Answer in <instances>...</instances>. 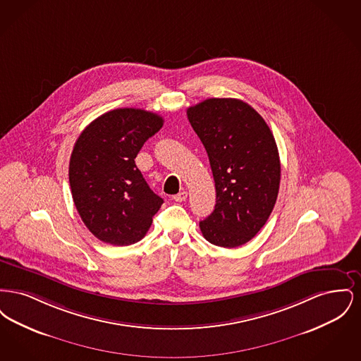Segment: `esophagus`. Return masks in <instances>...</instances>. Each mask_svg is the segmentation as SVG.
Masks as SVG:
<instances>
[{"label": "esophagus", "instance_id": "34e87169", "mask_svg": "<svg viewBox=\"0 0 361 361\" xmlns=\"http://www.w3.org/2000/svg\"><path fill=\"white\" fill-rule=\"evenodd\" d=\"M187 197H188V192H185V190H183V192H180V193H177V195H174L173 196V199L176 200V202H185L187 200Z\"/></svg>", "mask_w": 361, "mask_h": 361}]
</instances>
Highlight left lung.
Here are the masks:
<instances>
[{"instance_id":"obj_1","label":"left lung","mask_w":361,"mask_h":361,"mask_svg":"<svg viewBox=\"0 0 361 361\" xmlns=\"http://www.w3.org/2000/svg\"><path fill=\"white\" fill-rule=\"evenodd\" d=\"M188 121L206 147L216 189L215 209L199 226L208 242L238 247L268 221L280 185L275 137L255 108L238 99H207Z\"/></svg>"}]
</instances>
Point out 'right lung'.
<instances>
[{"label": "right lung", "instance_id": "add662e5", "mask_svg": "<svg viewBox=\"0 0 361 361\" xmlns=\"http://www.w3.org/2000/svg\"><path fill=\"white\" fill-rule=\"evenodd\" d=\"M164 119L137 108H118L92 121L70 157L69 181L75 208L100 240L127 246L142 240L164 200L135 165L145 142Z\"/></svg>", "mask_w": 361, "mask_h": 361}]
</instances>
